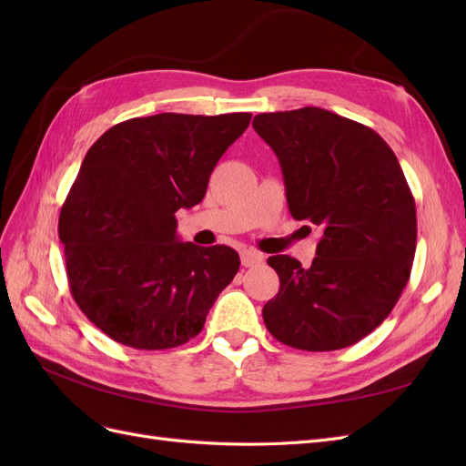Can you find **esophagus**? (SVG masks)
<instances>
[{
    "instance_id": "34e87169",
    "label": "esophagus",
    "mask_w": 466,
    "mask_h": 466,
    "mask_svg": "<svg viewBox=\"0 0 466 466\" xmlns=\"http://www.w3.org/2000/svg\"><path fill=\"white\" fill-rule=\"evenodd\" d=\"M241 262L245 268H252V266H258L264 262V257L260 255V252L252 250V248H245L241 250Z\"/></svg>"
}]
</instances>
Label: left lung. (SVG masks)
Instances as JSON below:
<instances>
[{
    "label": "left lung",
    "mask_w": 466,
    "mask_h": 466,
    "mask_svg": "<svg viewBox=\"0 0 466 466\" xmlns=\"http://www.w3.org/2000/svg\"><path fill=\"white\" fill-rule=\"evenodd\" d=\"M252 128L279 161L289 214L320 229L311 266L268 258L279 291L262 309L266 329L307 351L356 344L389 317L414 262L416 204L397 155L319 106L264 112Z\"/></svg>",
    "instance_id": "obj_1"
}]
</instances>
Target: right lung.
<instances>
[{
    "instance_id": "obj_1",
    "label": "right lung",
    "mask_w": 466,
    "mask_h": 466,
    "mask_svg": "<svg viewBox=\"0 0 466 466\" xmlns=\"http://www.w3.org/2000/svg\"><path fill=\"white\" fill-rule=\"evenodd\" d=\"M250 116L161 112L112 126L87 151L58 233L69 291L112 340L167 350L204 329L241 260L231 247L182 243L175 214L202 202Z\"/></svg>"
}]
</instances>
